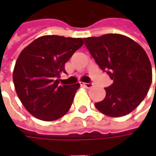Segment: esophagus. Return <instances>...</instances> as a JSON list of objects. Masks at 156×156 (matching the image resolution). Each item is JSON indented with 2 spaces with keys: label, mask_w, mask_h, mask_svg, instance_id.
Segmentation results:
<instances>
[{
  "label": "esophagus",
  "mask_w": 156,
  "mask_h": 156,
  "mask_svg": "<svg viewBox=\"0 0 156 156\" xmlns=\"http://www.w3.org/2000/svg\"><path fill=\"white\" fill-rule=\"evenodd\" d=\"M81 85H83V86H85L86 87H87V88H90V87H93V83H91V82H89V83H82Z\"/></svg>",
  "instance_id": "obj_1"
}]
</instances>
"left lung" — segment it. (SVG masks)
<instances>
[{"label": "left lung", "mask_w": 156, "mask_h": 156, "mask_svg": "<svg viewBox=\"0 0 156 156\" xmlns=\"http://www.w3.org/2000/svg\"><path fill=\"white\" fill-rule=\"evenodd\" d=\"M84 41L100 69L113 80V84L105 88L104 100L96 102L95 108L110 117L131 113L145 98L152 82V68L147 53L134 40L120 34H107Z\"/></svg>", "instance_id": "1"}]
</instances>
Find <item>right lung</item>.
Segmentation results:
<instances>
[{"mask_svg": "<svg viewBox=\"0 0 156 156\" xmlns=\"http://www.w3.org/2000/svg\"><path fill=\"white\" fill-rule=\"evenodd\" d=\"M81 38L43 35L27 46L16 60L13 72L15 91L33 116L57 120L69 110L79 83L59 85L65 63L83 45Z\"/></svg>", "mask_w": 156, "mask_h": 156, "instance_id": "1", "label": "right lung"}]
</instances>
